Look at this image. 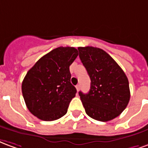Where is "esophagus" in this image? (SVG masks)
Segmentation results:
<instances>
[{
  "mask_svg": "<svg viewBox=\"0 0 148 148\" xmlns=\"http://www.w3.org/2000/svg\"><path fill=\"white\" fill-rule=\"evenodd\" d=\"M75 88H76L77 91H79V88H80V86H79V85H76V86H75Z\"/></svg>",
  "mask_w": 148,
  "mask_h": 148,
  "instance_id": "obj_1",
  "label": "esophagus"
}]
</instances>
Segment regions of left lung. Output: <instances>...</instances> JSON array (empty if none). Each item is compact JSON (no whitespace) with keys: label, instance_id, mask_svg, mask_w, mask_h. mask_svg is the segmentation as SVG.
Segmentation results:
<instances>
[{"label":"left lung","instance_id":"8db88e82","mask_svg":"<svg viewBox=\"0 0 148 148\" xmlns=\"http://www.w3.org/2000/svg\"><path fill=\"white\" fill-rule=\"evenodd\" d=\"M78 49L90 79L89 92H79L86 114L99 121L113 120L122 113L130 99L125 73L103 49L92 46Z\"/></svg>","mask_w":148,"mask_h":148}]
</instances>
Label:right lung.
I'll use <instances>...</instances> for the list:
<instances>
[{
	"mask_svg": "<svg viewBox=\"0 0 148 148\" xmlns=\"http://www.w3.org/2000/svg\"><path fill=\"white\" fill-rule=\"evenodd\" d=\"M74 47H58L44 55L29 70L22 83L26 106L34 116L50 121L65 115L76 89L69 66L78 56Z\"/></svg>",
	"mask_w": 148,
	"mask_h": 148,
	"instance_id": "add662e5",
	"label": "right lung"
}]
</instances>
